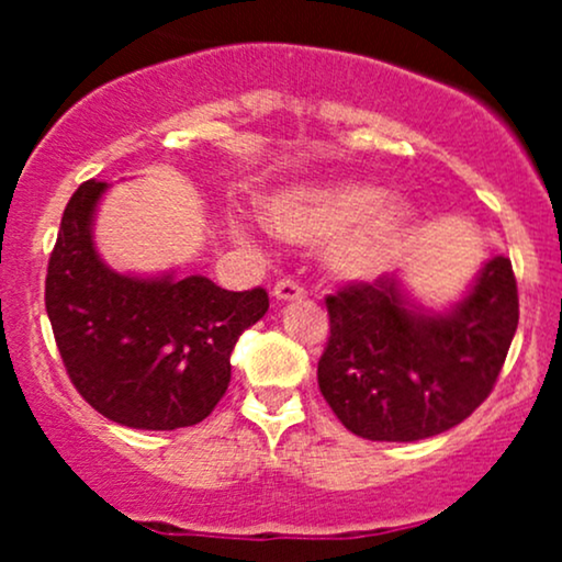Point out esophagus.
<instances>
[{
	"label": "esophagus",
	"mask_w": 562,
	"mask_h": 562,
	"mask_svg": "<svg viewBox=\"0 0 562 562\" xmlns=\"http://www.w3.org/2000/svg\"><path fill=\"white\" fill-rule=\"evenodd\" d=\"M272 295L277 301H301L303 295V288L299 285V282H293V280H280L274 285V290H272Z\"/></svg>",
	"instance_id": "esophagus-1"
}]
</instances>
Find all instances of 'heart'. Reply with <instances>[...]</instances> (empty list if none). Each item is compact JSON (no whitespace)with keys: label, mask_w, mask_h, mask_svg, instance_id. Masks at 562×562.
Here are the masks:
<instances>
[{"label":"heart","mask_w":562,"mask_h":562,"mask_svg":"<svg viewBox=\"0 0 562 562\" xmlns=\"http://www.w3.org/2000/svg\"><path fill=\"white\" fill-rule=\"evenodd\" d=\"M277 237L299 245L327 243L325 267L344 282H367L389 269L417 227L409 200L385 195L362 179L290 184L263 205Z\"/></svg>","instance_id":"b5f03b06"}]
</instances>
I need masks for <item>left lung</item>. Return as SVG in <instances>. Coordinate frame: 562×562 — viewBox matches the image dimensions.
Returning a JSON list of instances; mask_svg holds the SVG:
<instances>
[{
  "label": "left lung",
  "instance_id": "8db88e82",
  "mask_svg": "<svg viewBox=\"0 0 562 562\" xmlns=\"http://www.w3.org/2000/svg\"><path fill=\"white\" fill-rule=\"evenodd\" d=\"M330 340L319 391L351 434L420 441L473 415L518 330L513 263L492 256L460 301L420 306L396 274L327 295Z\"/></svg>",
  "mask_w": 562,
  "mask_h": 562
}]
</instances>
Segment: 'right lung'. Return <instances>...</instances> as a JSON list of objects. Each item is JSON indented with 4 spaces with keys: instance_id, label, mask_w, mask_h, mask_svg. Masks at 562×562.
Here are the masks:
<instances>
[{
    "instance_id": "right-lung-1",
    "label": "right lung",
    "mask_w": 562,
    "mask_h": 562,
    "mask_svg": "<svg viewBox=\"0 0 562 562\" xmlns=\"http://www.w3.org/2000/svg\"><path fill=\"white\" fill-rule=\"evenodd\" d=\"M108 184L89 179L63 211L44 303L70 383L108 420L177 430L214 412L237 338L269 308L263 288L232 293L209 277L121 274L94 248Z\"/></svg>"
}]
</instances>
